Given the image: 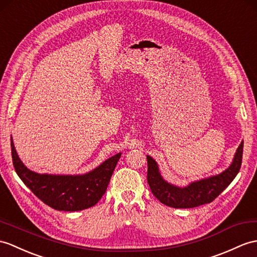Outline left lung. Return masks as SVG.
Instances as JSON below:
<instances>
[{
  "label": "left lung",
  "instance_id": "left-lung-1",
  "mask_svg": "<svg viewBox=\"0 0 257 257\" xmlns=\"http://www.w3.org/2000/svg\"><path fill=\"white\" fill-rule=\"evenodd\" d=\"M243 154V141L237 147L236 152L229 168L217 175L201 178L189 183L184 187L176 186L165 181L161 175L157 161L147 156L148 184L152 194L162 204L173 208H194L209 204L221 194L234 180L241 169Z\"/></svg>",
  "mask_w": 257,
  "mask_h": 257
}]
</instances>
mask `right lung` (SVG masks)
<instances>
[{
    "label": "right lung",
    "instance_id": "right-lung-1",
    "mask_svg": "<svg viewBox=\"0 0 257 257\" xmlns=\"http://www.w3.org/2000/svg\"><path fill=\"white\" fill-rule=\"evenodd\" d=\"M12 159L17 175L46 205L60 211H80L97 204L105 194L121 153H117L85 174H39L27 169L11 137Z\"/></svg>",
    "mask_w": 257,
    "mask_h": 257
}]
</instances>
